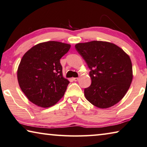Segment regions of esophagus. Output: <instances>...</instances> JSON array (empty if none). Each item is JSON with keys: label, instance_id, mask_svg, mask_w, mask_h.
I'll return each instance as SVG.
<instances>
[{"label": "esophagus", "instance_id": "34e87169", "mask_svg": "<svg viewBox=\"0 0 147 147\" xmlns=\"http://www.w3.org/2000/svg\"><path fill=\"white\" fill-rule=\"evenodd\" d=\"M73 80L74 81H78L79 80V78H73Z\"/></svg>", "mask_w": 147, "mask_h": 147}]
</instances>
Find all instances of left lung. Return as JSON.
<instances>
[{
  "label": "left lung",
  "mask_w": 147,
  "mask_h": 147,
  "mask_svg": "<svg viewBox=\"0 0 147 147\" xmlns=\"http://www.w3.org/2000/svg\"><path fill=\"white\" fill-rule=\"evenodd\" d=\"M90 69V86L84 90L88 102L104 109L122 99L132 81L130 58L112 43L92 41L75 46Z\"/></svg>",
  "instance_id": "1"
}]
</instances>
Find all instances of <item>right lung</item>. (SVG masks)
Wrapping results in <instances>:
<instances>
[{"mask_svg": "<svg viewBox=\"0 0 147 147\" xmlns=\"http://www.w3.org/2000/svg\"><path fill=\"white\" fill-rule=\"evenodd\" d=\"M70 47L49 41L36 45L23 55L18 67V79L21 90L31 102L49 107L64 96L69 82L62 76L60 59Z\"/></svg>", "mask_w": 147, "mask_h": 147, "instance_id": "add662e5", "label": "right lung"}]
</instances>
